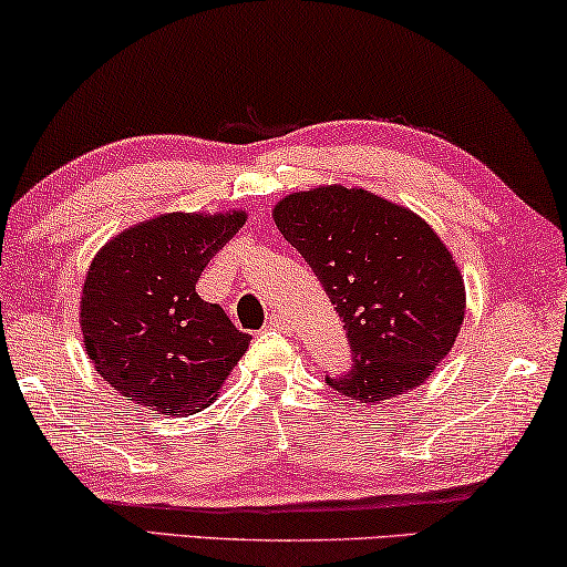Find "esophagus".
I'll use <instances>...</instances> for the list:
<instances>
[{"label": "esophagus", "instance_id": "obj_1", "mask_svg": "<svg viewBox=\"0 0 567 567\" xmlns=\"http://www.w3.org/2000/svg\"><path fill=\"white\" fill-rule=\"evenodd\" d=\"M287 320L282 316H277V312H272V316L267 318V328H272V331H285Z\"/></svg>", "mask_w": 567, "mask_h": 567}]
</instances>
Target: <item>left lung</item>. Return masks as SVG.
<instances>
[{"instance_id": "left-lung-1", "label": "left lung", "mask_w": 567, "mask_h": 567, "mask_svg": "<svg viewBox=\"0 0 567 567\" xmlns=\"http://www.w3.org/2000/svg\"><path fill=\"white\" fill-rule=\"evenodd\" d=\"M275 224L349 336L351 371L326 377L328 386L369 404L425 382L466 312V287L441 236L412 210L343 185L282 198Z\"/></svg>"}]
</instances>
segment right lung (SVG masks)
I'll return each mask as SVG.
<instances>
[{
	"mask_svg": "<svg viewBox=\"0 0 567 567\" xmlns=\"http://www.w3.org/2000/svg\"><path fill=\"white\" fill-rule=\"evenodd\" d=\"M231 214H163L114 236L91 261L81 295V331L104 382L155 415H193L214 402L249 333L196 282L241 229Z\"/></svg>",
	"mask_w": 567,
	"mask_h": 567,
	"instance_id": "1",
	"label": "right lung"
}]
</instances>
